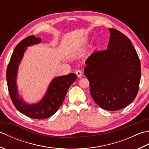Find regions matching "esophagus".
Wrapping results in <instances>:
<instances>
[{"label":"esophagus","instance_id":"34e87169","mask_svg":"<svg viewBox=\"0 0 149 149\" xmlns=\"http://www.w3.org/2000/svg\"><path fill=\"white\" fill-rule=\"evenodd\" d=\"M75 74H76L77 76L79 78H81L82 77V75H83V72H82V71H81V70H77L76 72H75Z\"/></svg>","mask_w":149,"mask_h":149}]
</instances>
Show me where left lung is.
I'll list each match as a JSON object with an SVG mask.
<instances>
[{"label":"left lung","mask_w":149,"mask_h":149,"mask_svg":"<svg viewBox=\"0 0 149 149\" xmlns=\"http://www.w3.org/2000/svg\"><path fill=\"white\" fill-rule=\"evenodd\" d=\"M107 49L88 57L84 69L93 100L101 108L117 111L136 97L141 79V64L136 50L127 36L109 29Z\"/></svg>","instance_id":"obj_1"}]
</instances>
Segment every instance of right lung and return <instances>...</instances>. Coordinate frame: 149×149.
I'll return each mask as SVG.
<instances>
[{"label": "right lung", "instance_id": "right-lung-1", "mask_svg": "<svg viewBox=\"0 0 149 149\" xmlns=\"http://www.w3.org/2000/svg\"><path fill=\"white\" fill-rule=\"evenodd\" d=\"M40 42V38L33 35L22 40L16 46L6 70L8 88L13 104L20 113L34 119H45L53 115L63 104L69 87L77 79L74 73L56 77L50 83L45 97L41 102L34 105L25 104L19 98L16 85L18 65L26 50L25 48Z\"/></svg>", "mask_w": 149, "mask_h": 149}]
</instances>
